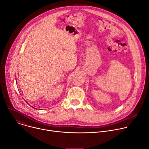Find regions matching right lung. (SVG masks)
Wrapping results in <instances>:
<instances>
[{
  "label": "right lung",
  "instance_id": "1",
  "mask_svg": "<svg viewBox=\"0 0 149 149\" xmlns=\"http://www.w3.org/2000/svg\"><path fill=\"white\" fill-rule=\"evenodd\" d=\"M32 108H34V107H32ZM35 108V109H36V108Z\"/></svg>",
  "mask_w": 149,
  "mask_h": 149
}]
</instances>
